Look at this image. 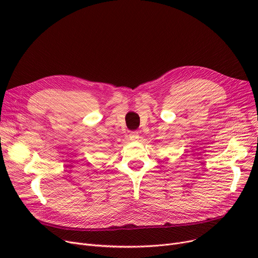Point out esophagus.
<instances>
[{
	"label": "esophagus",
	"instance_id": "esophagus-1",
	"mask_svg": "<svg viewBox=\"0 0 258 258\" xmlns=\"http://www.w3.org/2000/svg\"><path fill=\"white\" fill-rule=\"evenodd\" d=\"M128 137H130V139H131V140H133V141H135V140H138V139H139V132H137V131H133V132H131V133H130V135H128Z\"/></svg>",
	"mask_w": 258,
	"mask_h": 258
}]
</instances>
